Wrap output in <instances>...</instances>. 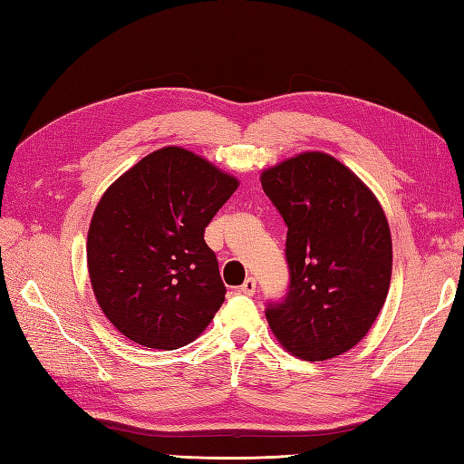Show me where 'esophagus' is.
<instances>
[{"instance_id":"34e87169","label":"esophagus","mask_w":464,"mask_h":464,"mask_svg":"<svg viewBox=\"0 0 464 464\" xmlns=\"http://www.w3.org/2000/svg\"><path fill=\"white\" fill-rule=\"evenodd\" d=\"M241 293L243 295H246V296H251V295H255V290H256V281H255V278L253 276H249V278H246V281L241 285Z\"/></svg>"}]
</instances>
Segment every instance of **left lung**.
<instances>
[{"label": "left lung", "instance_id": "left-lung-1", "mask_svg": "<svg viewBox=\"0 0 464 464\" xmlns=\"http://www.w3.org/2000/svg\"><path fill=\"white\" fill-rule=\"evenodd\" d=\"M286 223L288 293L265 314L276 340L306 362L352 350L378 318L392 283V233L370 188L324 152L261 174Z\"/></svg>", "mask_w": 464, "mask_h": 464}]
</instances>
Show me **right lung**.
<instances>
[{
	"instance_id": "obj_1",
	"label": "right lung",
	"mask_w": 464,
	"mask_h": 464,
	"mask_svg": "<svg viewBox=\"0 0 464 464\" xmlns=\"http://www.w3.org/2000/svg\"><path fill=\"white\" fill-rule=\"evenodd\" d=\"M237 188L211 161L168 146L104 191L86 263L96 303L122 336L178 350L208 328L227 290L203 233Z\"/></svg>"
}]
</instances>
